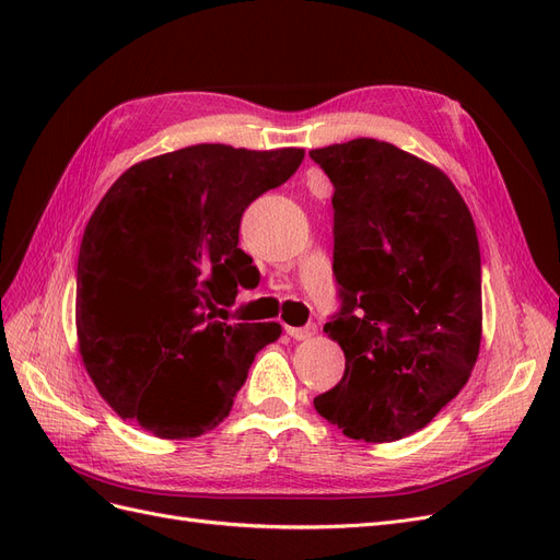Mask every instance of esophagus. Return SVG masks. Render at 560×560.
Segmentation results:
<instances>
[{"instance_id":"esophagus-1","label":"esophagus","mask_w":560,"mask_h":560,"mask_svg":"<svg viewBox=\"0 0 560 560\" xmlns=\"http://www.w3.org/2000/svg\"><path fill=\"white\" fill-rule=\"evenodd\" d=\"M317 331L315 325H306V327H287V334H290L292 338H296V341H308V338H313Z\"/></svg>"}]
</instances>
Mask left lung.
I'll list each match as a JSON object with an SVG mask.
<instances>
[{
    "label": "left lung",
    "instance_id": "obj_1",
    "mask_svg": "<svg viewBox=\"0 0 560 560\" xmlns=\"http://www.w3.org/2000/svg\"><path fill=\"white\" fill-rule=\"evenodd\" d=\"M334 184V276L325 325L346 374L315 411L362 442L422 430L460 393L481 346V252L453 182L409 151L358 138L313 149Z\"/></svg>",
    "mask_w": 560,
    "mask_h": 560
}]
</instances>
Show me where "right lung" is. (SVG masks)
<instances>
[{
	"instance_id": "right-lung-1",
	"label": "right lung",
	"mask_w": 560,
	"mask_h": 560,
	"mask_svg": "<svg viewBox=\"0 0 560 560\" xmlns=\"http://www.w3.org/2000/svg\"><path fill=\"white\" fill-rule=\"evenodd\" d=\"M306 151L196 144L135 163L97 202L79 249L77 336L97 393L124 420L161 439L222 422L254 354L278 322L214 319L257 278L238 247L245 208L290 179ZM141 296L118 323L108 296Z\"/></svg>"
}]
</instances>
